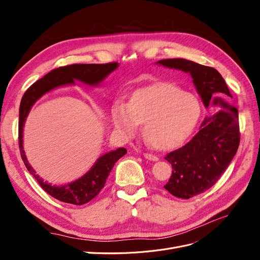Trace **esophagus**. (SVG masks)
Returning a JSON list of instances; mask_svg holds the SVG:
<instances>
[{
	"instance_id": "34e87169",
	"label": "esophagus",
	"mask_w": 260,
	"mask_h": 260,
	"mask_svg": "<svg viewBox=\"0 0 260 260\" xmlns=\"http://www.w3.org/2000/svg\"><path fill=\"white\" fill-rule=\"evenodd\" d=\"M143 156H144V158H146L148 160H153V161L158 160V157L154 154H151V153H143Z\"/></svg>"
}]
</instances>
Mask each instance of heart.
Masks as SVG:
<instances>
[{"instance_id": "obj_1", "label": "heart", "mask_w": 260, "mask_h": 260, "mask_svg": "<svg viewBox=\"0 0 260 260\" xmlns=\"http://www.w3.org/2000/svg\"><path fill=\"white\" fill-rule=\"evenodd\" d=\"M199 99L171 83H156L112 106V121L122 137H131L144 123L147 142L158 149L174 148L190 136L201 115Z\"/></svg>"}]
</instances>
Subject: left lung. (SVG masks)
Wrapping results in <instances>:
<instances>
[{"instance_id":"8db88e82","label":"left lung","mask_w":260,"mask_h":260,"mask_svg":"<svg viewBox=\"0 0 260 260\" xmlns=\"http://www.w3.org/2000/svg\"><path fill=\"white\" fill-rule=\"evenodd\" d=\"M157 64L190 74L204 105L215 107L190 142L165 157L172 174L164 187L176 198L187 200L214 185L237 154L239 113L226 102L232 95L215 68L183 58L161 59Z\"/></svg>"}]
</instances>
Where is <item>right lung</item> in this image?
<instances>
[{
	"mask_svg": "<svg viewBox=\"0 0 260 260\" xmlns=\"http://www.w3.org/2000/svg\"><path fill=\"white\" fill-rule=\"evenodd\" d=\"M117 67L118 62H108V64H74L53 69L31 85L21 99L18 123V141L21 158L28 171L36 178L43 190L60 202L73 204V205H83L93 200L104 187L106 179L111 174L115 162L127 153V149L120 147L101 156L84 176L72 183L61 186L52 185L44 182L40 177L36 175V171L26 158L22 147V131L26 118L32 105L46 92L65 84H74L76 80L89 85H99Z\"/></svg>",
	"mask_w": 260,
	"mask_h": 260,
	"instance_id": "add662e5",
	"label": "right lung"
}]
</instances>
